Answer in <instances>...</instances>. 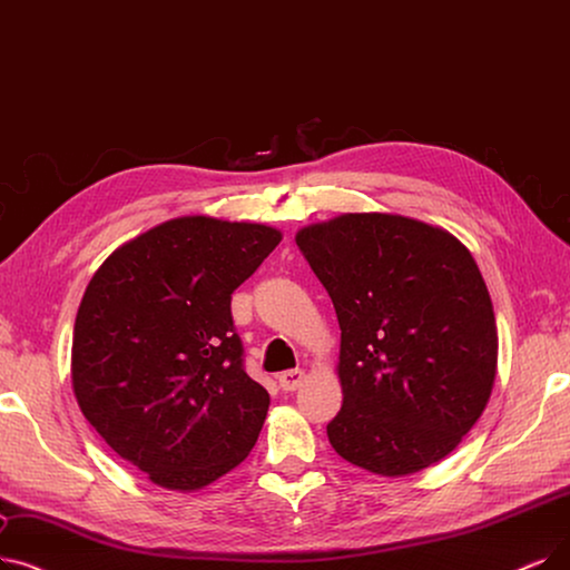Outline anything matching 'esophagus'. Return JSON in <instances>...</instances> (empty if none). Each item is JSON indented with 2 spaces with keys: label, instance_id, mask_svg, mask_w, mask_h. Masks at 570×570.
I'll list each match as a JSON object with an SVG mask.
<instances>
[{
  "label": "esophagus",
  "instance_id": "34e87169",
  "mask_svg": "<svg viewBox=\"0 0 570 570\" xmlns=\"http://www.w3.org/2000/svg\"><path fill=\"white\" fill-rule=\"evenodd\" d=\"M279 386L284 389V391H295L298 389L301 384H303V380H305V370L303 367H291V370H284V373H279Z\"/></svg>",
  "mask_w": 570,
  "mask_h": 570
}]
</instances>
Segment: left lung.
<instances>
[{
  "mask_svg": "<svg viewBox=\"0 0 570 570\" xmlns=\"http://www.w3.org/2000/svg\"><path fill=\"white\" fill-rule=\"evenodd\" d=\"M295 244L342 331L333 450L389 478L448 456L497 377V318L473 256L448 230L393 214H344Z\"/></svg>",
  "mask_w": 570,
  "mask_h": 570,
  "instance_id": "left-lung-1",
  "label": "left lung"
}]
</instances>
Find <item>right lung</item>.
<instances>
[{"label":"right lung","mask_w":570,"mask_h":570,"mask_svg":"<svg viewBox=\"0 0 570 570\" xmlns=\"http://www.w3.org/2000/svg\"><path fill=\"white\" fill-rule=\"evenodd\" d=\"M282 233L207 216L122 244L73 324L71 384L90 426L148 480L193 491L258 440L269 393L244 370L230 301Z\"/></svg>","instance_id":"obj_1"}]
</instances>
